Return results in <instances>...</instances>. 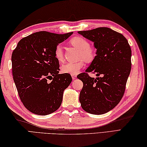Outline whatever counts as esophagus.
I'll list each match as a JSON object with an SVG mask.
<instances>
[{"instance_id": "esophagus-1", "label": "esophagus", "mask_w": 147, "mask_h": 147, "mask_svg": "<svg viewBox=\"0 0 147 147\" xmlns=\"http://www.w3.org/2000/svg\"><path fill=\"white\" fill-rule=\"evenodd\" d=\"M71 76H72V79H73V80L76 79V76H75V75H72Z\"/></svg>"}]
</instances>
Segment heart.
Returning <instances> with one entry per match:
<instances>
[{
    "mask_svg": "<svg viewBox=\"0 0 147 147\" xmlns=\"http://www.w3.org/2000/svg\"><path fill=\"white\" fill-rule=\"evenodd\" d=\"M71 45L80 51L79 59H83L86 62H92L95 57V50L90 46V43L86 39L82 36H75L70 40ZM54 56L59 62L64 59V54L62 47L59 45L55 49ZM84 62L83 60L76 62H67L62 65L61 70L62 73L69 74L71 75H76L79 73L80 69L83 67Z\"/></svg>",
    "mask_w": 147,
    "mask_h": 147,
    "instance_id": "obj_1",
    "label": "heart"
}]
</instances>
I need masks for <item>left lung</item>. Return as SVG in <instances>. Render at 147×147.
I'll return each mask as SVG.
<instances>
[{
    "instance_id": "left-lung-1",
    "label": "left lung",
    "mask_w": 147,
    "mask_h": 147,
    "mask_svg": "<svg viewBox=\"0 0 147 147\" xmlns=\"http://www.w3.org/2000/svg\"><path fill=\"white\" fill-rule=\"evenodd\" d=\"M93 42L96 56L86 72L96 73L92 78L86 73L77 76L83 83L80 102L84 111L99 115L116 106L124 95L131 69V50L122 34L107 27L78 32Z\"/></svg>"
}]
</instances>
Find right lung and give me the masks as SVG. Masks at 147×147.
<instances>
[{
    "label": "right lung",
    "instance_id": "obj_1",
    "mask_svg": "<svg viewBox=\"0 0 147 147\" xmlns=\"http://www.w3.org/2000/svg\"><path fill=\"white\" fill-rule=\"evenodd\" d=\"M73 33H34L22 38L12 52V75L19 96L33 114L48 115L60 107L72 78L69 74H59L54 51Z\"/></svg>",
    "mask_w": 147,
    "mask_h": 147
}]
</instances>
